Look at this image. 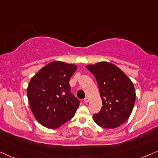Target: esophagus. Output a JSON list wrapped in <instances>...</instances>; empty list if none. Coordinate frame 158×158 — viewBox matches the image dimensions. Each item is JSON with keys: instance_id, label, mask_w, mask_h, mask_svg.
Instances as JSON below:
<instances>
[{"instance_id": "34e87169", "label": "esophagus", "mask_w": 158, "mask_h": 158, "mask_svg": "<svg viewBox=\"0 0 158 158\" xmlns=\"http://www.w3.org/2000/svg\"><path fill=\"white\" fill-rule=\"evenodd\" d=\"M89 99L87 97V98H85V100H84V101H85V102H89Z\"/></svg>"}]
</instances>
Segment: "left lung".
<instances>
[{"label":"left lung","instance_id":"1","mask_svg":"<svg viewBox=\"0 0 158 158\" xmlns=\"http://www.w3.org/2000/svg\"><path fill=\"white\" fill-rule=\"evenodd\" d=\"M87 69L95 77L102 99V108L94 114V121L106 129L120 127L129 118L135 103L133 83L118 67L109 62L88 65Z\"/></svg>","mask_w":158,"mask_h":158}]
</instances>
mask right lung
<instances>
[{
	"mask_svg": "<svg viewBox=\"0 0 158 158\" xmlns=\"http://www.w3.org/2000/svg\"><path fill=\"white\" fill-rule=\"evenodd\" d=\"M74 64L53 61L31 78L27 87L29 106L37 121L57 129L72 118L79 100L71 93L69 80L77 70Z\"/></svg>",
	"mask_w": 158,
	"mask_h": 158,
	"instance_id": "right-lung-1",
	"label": "right lung"
}]
</instances>
